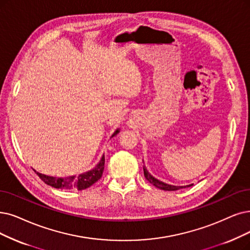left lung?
<instances>
[{
    "label": "left lung",
    "mask_w": 250,
    "mask_h": 250,
    "mask_svg": "<svg viewBox=\"0 0 250 250\" xmlns=\"http://www.w3.org/2000/svg\"><path fill=\"white\" fill-rule=\"evenodd\" d=\"M144 174H145V177L153 186H155L158 188L164 189V191H176V189L183 188H188V187L192 186V185H189V186H186V187H177V186H171V185H167L163 182H160V181H158L157 178H155L153 175H151V173H148V171L146 170V168L145 166H144Z\"/></svg>",
    "instance_id": "left-lung-1"
}]
</instances>
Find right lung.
<instances>
[{"instance_id": "1", "label": "right lung", "mask_w": 250, "mask_h": 250, "mask_svg": "<svg viewBox=\"0 0 250 250\" xmlns=\"http://www.w3.org/2000/svg\"><path fill=\"white\" fill-rule=\"evenodd\" d=\"M119 130H117L113 136H115ZM104 169V156H103L101 162L97 164V166L88 172H85L83 174H80L78 176H68L65 178H59V177H53V176H47L45 174H41L34 170L38 176L42 179V181L47 184L48 186H51L55 188H64V189H85L89 187H91L93 184H95L99 178L102 177L103 172Z\"/></svg>"}]
</instances>
